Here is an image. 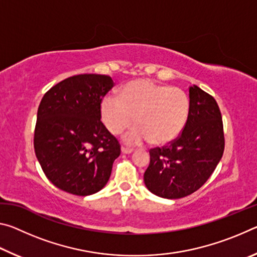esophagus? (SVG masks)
Instances as JSON below:
<instances>
[{"label": "esophagus", "mask_w": 257, "mask_h": 257, "mask_svg": "<svg viewBox=\"0 0 257 257\" xmlns=\"http://www.w3.org/2000/svg\"><path fill=\"white\" fill-rule=\"evenodd\" d=\"M121 152H122L123 154H130V153H133L134 150L133 149H129V147L122 146V147H121Z\"/></svg>", "instance_id": "34e87169"}]
</instances>
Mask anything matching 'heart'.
<instances>
[{
	"label": "heart",
	"instance_id": "heart-1",
	"mask_svg": "<svg viewBox=\"0 0 257 257\" xmlns=\"http://www.w3.org/2000/svg\"><path fill=\"white\" fill-rule=\"evenodd\" d=\"M101 112L112 134L121 133L136 121L138 125L123 137L128 144L138 145L151 139L152 144L165 145L184 130L189 114V97L178 87L138 79L125 85L120 97H104Z\"/></svg>",
	"mask_w": 257,
	"mask_h": 257
}]
</instances>
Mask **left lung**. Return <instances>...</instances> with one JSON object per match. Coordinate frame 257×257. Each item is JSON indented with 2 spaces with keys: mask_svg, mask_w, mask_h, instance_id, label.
I'll use <instances>...</instances> for the list:
<instances>
[{
  "mask_svg": "<svg viewBox=\"0 0 257 257\" xmlns=\"http://www.w3.org/2000/svg\"><path fill=\"white\" fill-rule=\"evenodd\" d=\"M224 151L222 115L212 95L189 87V114L184 130L169 145L151 149L144 173L147 188L156 196L177 199L205 184Z\"/></svg>",
  "mask_w": 257,
  "mask_h": 257,
  "instance_id": "8db88e82",
  "label": "left lung"
}]
</instances>
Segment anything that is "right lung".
Here are the masks:
<instances>
[{"label":"right lung","mask_w":257,"mask_h":257,"mask_svg":"<svg viewBox=\"0 0 257 257\" xmlns=\"http://www.w3.org/2000/svg\"><path fill=\"white\" fill-rule=\"evenodd\" d=\"M114 86L105 75L69 77L50 88L37 111L34 149L52 184L77 196L101 190L121 153L101 121L102 99Z\"/></svg>","instance_id":"1"}]
</instances>
